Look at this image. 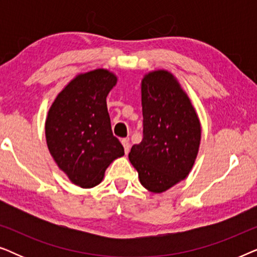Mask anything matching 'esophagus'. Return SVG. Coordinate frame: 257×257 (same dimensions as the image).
<instances>
[{"label": "esophagus", "instance_id": "obj_1", "mask_svg": "<svg viewBox=\"0 0 257 257\" xmlns=\"http://www.w3.org/2000/svg\"><path fill=\"white\" fill-rule=\"evenodd\" d=\"M121 144H122V146H124L125 154H127L128 151H130V142H128V139H122L121 140Z\"/></svg>", "mask_w": 257, "mask_h": 257}]
</instances>
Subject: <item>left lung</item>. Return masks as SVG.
Returning <instances> with one entry per match:
<instances>
[{
	"instance_id": "1",
	"label": "left lung",
	"mask_w": 257,
	"mask_h": 257,
	"mask_svg": "<svg viewBox=\"0 0 257 257\" xmlns=\"http://www.w3.org/2000/svg\"><path fill=\"white\" fill-rule=\"evenodd\" d=\"M144 138L128 159L140 184L163 193L188 177L198 156L201 124L192 100L167 70H154L142 79Z\"/></svg>"
}]
</instances>
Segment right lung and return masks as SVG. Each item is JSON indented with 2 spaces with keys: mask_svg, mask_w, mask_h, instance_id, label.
Listing matches in <instances>:
<instances>
[{
  "mask_svg": "<svg viewBox=\"0 0 257 257\" xmlns=\"http://www.w3.org/2000/svg\"><path fill=\"white\" fill-rule=\"evenodd\" d=\"M106 69L79 73L66 84L49 108L45 138L51 157L72 184H100L110 164L124 156L111 130L106 97L117 84Z\"/></svg>",
  "mask_w": 257,
  "mask_h": 257,
  "instance_id": "1",
  "label": "right lung"
}]
</instances>
